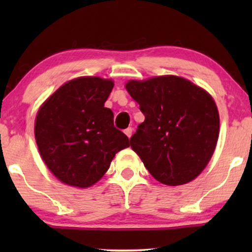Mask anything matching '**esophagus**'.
Segmentation results:
<instances>
[{
	"mask_svg": "<svg viewBox=\"0 0 252 252\" xmlns=\"http://www.w3.org/2000/svg\"><path fill=\"white\" fill-rule=\"evenodd\" d=\"M124 133H125L126 135H127V137H128V139H129V137L132 136V134H133V129H132V127H128V128H126L125 130H124Z\"/></svg>",
	"mask_w": 252,
	"mask_h": 252,
	"instance_id": "esophagus-1",
	"label": "esophagus"
}]
</instances>
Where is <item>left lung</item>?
<instances>
[{"label":"left lung","mask_w":252,"mask_h":252,"mask_svg":"<svg viewBox=\"0 0 252 252\" xmlns=\"http://www.w3.org/2000/svg\"><path fill=\"white\" fill-rule=\"evenodd\" d=\"M125 87L146 118L129 139L130 147L150 174L167 186L198 177L219 136V113L212 96L177 75L130 80Z\"/></svg>","instance_id":"left-lung-1"}]
</instances>
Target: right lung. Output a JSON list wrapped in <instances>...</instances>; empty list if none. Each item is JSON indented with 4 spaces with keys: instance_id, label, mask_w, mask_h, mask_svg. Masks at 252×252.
I'll return each instance as SVG.
<instances>
[{
    "instance_id": "1",
    "label": "right lung",
    "mask_w": 252,
    "mask_h": 252,
    "mask_svg": "<svg viewBox=\"0 0 252 252\" xmlns=\"http://www.w3.org/2000/svg\"><path fill=\"white\" fill-rule=\"evenodd\" d=\"M113 81L81 77L61 86L41 105L34 134L44 164L58 180L87 188L109 170L118 151L129 141L113 125L104 108Z\"/></svg>"
}]
</instances>
